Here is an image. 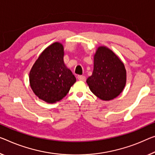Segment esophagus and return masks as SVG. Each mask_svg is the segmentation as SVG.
<instances>
[{"label": "esophagus", "mask_w": 155, "mask_h": 155, "mask_svg": "<svg viewBox=\"0 0 155 155\" xmlns=\"http://www.w3.org/2000/svg\"><path fill=\"white\" fill-rule=\"evenodd\" d=\"M78 79L80 80V81H85L86 78H85V76H84V75H78Z\"/></svg>", "instance_id": "34e87169"}]
</instances>
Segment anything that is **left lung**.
Returning a JSON list of instances; mask_svg holds the SVG:
<instances>
[{"label": "left lung", "instance_id": "1", "mask_svg": "<svg viewBox=\"0 0 155 155\" xmlns=\"http://www.w3.org/2000/svg\"><path fill=\"white\" fill-rule=\"evenodd\" d=\"M127 73L124 64L106 46H99L94 56V71L87 83L91 92L102 101H110L124 89Z\"/></svg>", "mask_w": 155, "mask_h": 155}]
</instances>
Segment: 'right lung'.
Here are the masks:
<instances>
[{"label": "right lung", "mask_w": 155, "mask_h": 155, "mask_svg": "<svg viewBox=\"0 0 155 155\" xmlns=\"http://www.w3.org/2000/svg\"><path fill=\"white\" fill-rule=\"evenodd\" d=\"M64 46L54 42L48 46L30 71V85L34 94L48 103H55L66 96L76 82L64 61Z\"/></svg>", "instance_id": "1"}]
</instances>
